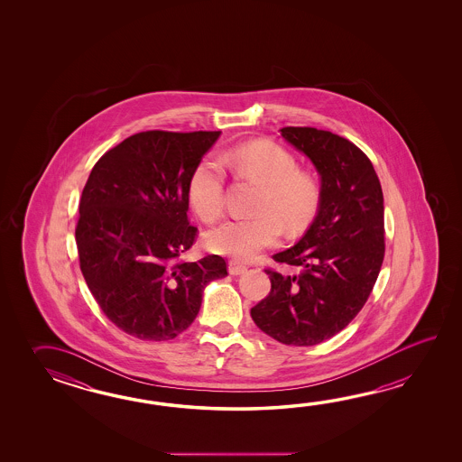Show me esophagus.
<instances>
[{"instance_id":"1","label":"esophagus","mask_w":462,"mask_h":462,"mask_svg":"<svg viewBox=\"0 0 462 462\" xmlns=\"http://www.w3.org/2000/svg\"><path fill=\"white\" fill-rule=\"evenodd\" d=\"M245 269H247V267H245L243 263H237V261H229V263H227V271H229V274L231 275L243 274Z\"/></svg>"}]
</instances>
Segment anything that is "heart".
<instances>
[{
    "mask_svg": "<svg viewBox=\"0 0 462 462\" xmlns=\"http://www.w3.org/2000/svg\"><path fill=\"white\" fill-rule=\"evenodd\" d=\"M221 162L237 177L263 188L254 217L229 219L208 231L207 245L217 254L251 259L274 245L282 235L302 231L319 205V185L297 168L294 155L271 140L245 142L226 152ZM225 170L215 158H203L188 181V199L198 217L211 223L225 209Z\"/></svg>",
    "mask_w": 462,
    "mask_h": 462,
    "instance_id": "b5f03b06",
    "label": "heart"
}]
</instances>
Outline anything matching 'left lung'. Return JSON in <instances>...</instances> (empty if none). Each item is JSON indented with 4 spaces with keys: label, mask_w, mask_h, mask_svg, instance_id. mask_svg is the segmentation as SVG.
I'll list each match as a JSON object with an SVG mask.
<instances>
[{
    "label": "left lung",
    "mask_w": 462,
    "mask_h": 462,
    "mask_svg": "<svg viewBox=\"0 0 462 462\" xmlns=\"http://www.w3.org/2000/svg\"><path fill=\"white\" fill-rule=\"evenodd\" d=\"M281 135L320 173L319 211L297 245L273 255L300 273L267 267L271 292L251 317L277 342L310 346L344 330L374 291L384 257L383 191L350 140L314 127H284Z\"/></svg>",
    "instance_id": "8db88e82"
}]
</instances>
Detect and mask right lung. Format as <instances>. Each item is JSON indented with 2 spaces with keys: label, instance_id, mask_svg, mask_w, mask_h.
Returning a JSON list of instances; mask_svg holds the SVG:
<instances>
[{
  "label": "right lung",
  "instance_id": "1",
  "mask_svg": "<svg viewBox=\"0 0 462 462\" xmlns=\"http://www.w3.org/2000/svg\"><path fill=\"white\" fill-rule=\"evenodd\" d=\"M219 132L147 130L110 148L79 201V265L108 320L140 340L163 342L197 319L203 289L227 275L221 255L187 263L198 229L188 181Z\"/></svg>",
  "mask_w": 462,
  "mask_h": 462
}]
</instances>
